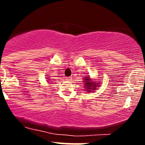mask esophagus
Here are the masks:
<instances>
[{
    "label": "esophagus",
    "mask_w": 145,
    "mask_h": 145,
    "mask_svg": "<svg viewBox=\"0 0 145 145\" xmlns=\"http://www.w3.org/2000/svg\"><path fill=\"white\" fill-rule=\"evenodd\" d=\"M66 79H67V81H71V77H67V78H66Z\"/></svg>",
    "instance_id": "esophagus-1"
}]
</instances>
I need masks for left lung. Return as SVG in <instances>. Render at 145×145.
Here are the masks:
<instances>
[{"label": "left lung", "mask_w": 145, "mask_h": 145, "mask_svg": "<svg viewBox=\"0 0 145 145\" xmlns=\"http://www.w3.org/2000/svg\"><path fill=\"white\" fill-rule=\"evenodd\" d=\"M86 76V77H84V88H86V91L88 93L95 91L97 87L100 86H99L100 83L91 79L89 76Z\"/></svg>", "instance_id": "1"}]
</instances>
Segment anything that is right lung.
<instances>
[{
    "label": "right lung",
    "mask_w": 145,
    "mask_h": 145,
    "mask_svg": "<svg viewBox=\"0 0 145 145\" xmlns=\"http://www.w3.org/2000/svg\"><path fill=\"white\" fill-rule=\"evenodd\" d=\"M49 80H50V79H49Z\"/></svg>",
    "instance_id": "add662e5"
}]
</instances>
